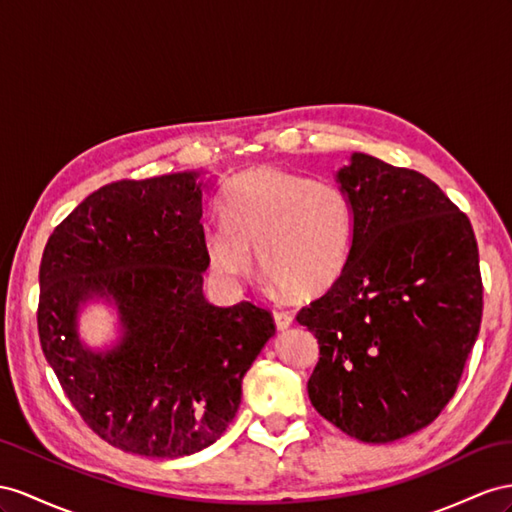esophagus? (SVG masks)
Segmentation results:
<instances>
[{"label": "esophagus", "mask_w": 512, "mask_h": 512, "mask_svg": "<svg viewBox=\"0 0 512 512\" xmlns=\"http://www.w3.org/2000/svg\"><path fill=\"white\" fill-rule=\"evenodd\" d=\"M274 322H277V329L283 331L294 322V318H292V313H287V311H274Z\"/></svg>", "instance_id": "34e87169"}]
</instances>
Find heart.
Instances as JSON below:
<instances>
[{"mask_svg":"<svg viewBox=\"0 0 512 512\" xmlns=\"http://www.w3.org/2000/svg\"><path fill=\"white\" fill-rule=\"evenodd\" d=\"M225 225L205 231L207 264L222 281L261 270L298 298L324 294L348 266L355 216L333 183L281 168H255L231 183L220 207Z\"/></svg>","mask_w":512,"mask_h":512,"instance_id":"1","label":"heart"}]
</instances>
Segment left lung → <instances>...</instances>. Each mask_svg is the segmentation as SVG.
Wrapping results in <instances>:
<instances>
[{
  "instance_id": "8db88e82",
  "label": "left lung",
  "mask_w": 512,
  "mask_h": 512,
  "mask_svg": "<svg viewBox=\"0 0 512 512\" xmlns=\"http://www.w3.org/2000/svg\"><path fill=\"white\" fill-rule=\"evenodd\" d=\"M337 179L355 233L342 279L296 316L320 346L307 391L346 435L387 443L435 422L456 393L482 320L478 244L417 170L352 153Z\"/></svg>"
}]
</instances>
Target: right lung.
Segmentation results:
<instances>
[{
    "instance_id": "obj_1",
    "label": "right lung",
    "mask_w": 512,
    "mask_h": 512,
    "mask_svg": "<svg viewBox=\"0 0 512 512\" xmlns=\"http://www.w3.org/2000/svg\"><path fill=\"white\" fill-rule=\"evenodd\" d=\"M205 201L196 173L99 188L49 235L38 270V337L86 426L123 452L177 458L220 439L242 378L274 335L272 313L203 296ZM115 298L124 342L95 356L76 339V307Z\"/></svg>"
}]
</instances>
